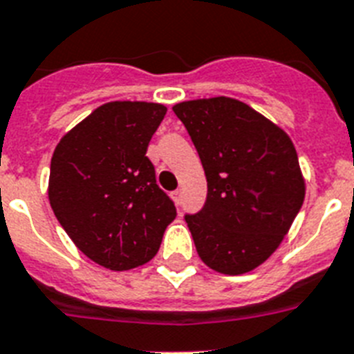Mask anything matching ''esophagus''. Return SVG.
Here are the masks:
<instances>
[{
  "label": "esophagus",
  "instance_id": "obj_1",
  "mask_svg": "<svg viewBox=\"0 0 354 354\" xmlns=\"http://www.w3.org/2000/svg\"><path fill=\"white\" fill-rule=\"evenodd\" d=\"M171 195H174V201H175V205L179 206L180 203H183V194H180V190H175L174 194H171Z\"/></svg>",
  "mask_w": 354,
  "mask_h": 354
}]
</instances>
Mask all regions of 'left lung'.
<instances>
[{
    "label": "left lung",
    "instance_id": "8db88e82",
    "mask_svg": "<svg viewBox=\"0 0 354 354\" xmlns=\"http://www.w3.org/2000/svg\"><path fill=\"white\" fill-rule=\"evenodd\" d=\"M205 168L203 210L186 216L197 254L237 276L276 252L305 199L292 140L245 102L228 97L175 104Z\"/></svg>",
    "mask_w": 354,
    "mask_h": 354
}]
</instances>
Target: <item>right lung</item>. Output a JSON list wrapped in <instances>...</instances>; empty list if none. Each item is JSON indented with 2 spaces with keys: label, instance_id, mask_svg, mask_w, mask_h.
Here are the masks:
<instances>
[{
  "label": "right lung",
  "instance_id": "right-lung-1",
  "mask_svg": "<svg viewBox=\"0 0 354 354\" xmlns=\"http://www.w3.org/2000/svg\"><path fill=\"white\" fill-rule=\"evenodd\" d=\"M164 115L155 102H107L65 133L50 159L56 219L78 250L109 270L148 263L177 216L146 157Z\"/></svg>",
  "mask_w": 354,
  "mask_h": 354
}]
</instances>
